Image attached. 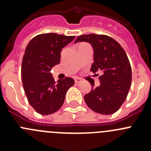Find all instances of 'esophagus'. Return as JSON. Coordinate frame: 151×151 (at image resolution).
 Returning a JSON list of instances; mask_svg holds the SVG:
<instances>
[{
    "label": "esophagus",
    "mask_w": 151,
    "mask_h": 151,
    "mask_svg": "<svg viewBox=\"0 0 151 151\" xmlns=\"http://www.w3.org/2000/svg\"><path fill=\"white\" fill-rule=\"evenodd\" d=\"M82 80H80V78H78V77H76V78H74V82H75V83H81Z\"/></svg>",
    "instance_id": "1"
}]
</instances>
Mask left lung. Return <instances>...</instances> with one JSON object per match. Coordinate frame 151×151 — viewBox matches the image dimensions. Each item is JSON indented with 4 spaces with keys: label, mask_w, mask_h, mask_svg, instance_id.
Instances as JSON below:
<instances>
[{
    "label": "left lung",
    "mask_w": 151,
    "mask_h": 151,
    "mask_svg": "<svg viewBox=\"0 0 151 151\" xmlns=\"http://www.w3.org/2000/svg\"><path fill=\"white\" fill-rule=\"evenodd\" d=\"M78 42L92 45L94 62L91 71L101 74V84L85 95V103L97 113H115L125 101L131 87L132 68L126 52L118 42L106 35H82L74 43Z\"/></svg>",
    "instance_id": "left-lung-1"
}]
</instances>
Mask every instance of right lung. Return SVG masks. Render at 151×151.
Here are the masks:
<instances>
[{"instance_id": "add662e5", "label": "right lung", "mask_w": 151, "mask_h": 151, "mask_svg": "<svg viewBox=\"0 0 151 151\" xmlns=\"http://www.w3.org/2000/svg\"><path fill=\"white\" fill-rule=\"evenodd\" d=\"M74 38L43 33L33 38L26 47L21 67L22 85L28 102L41 115H50L58 110L67 91L74 84V80L67 77L56 83L50 73L53 66L60 63L62 48Z\"/></svg>"}]
</instances>
